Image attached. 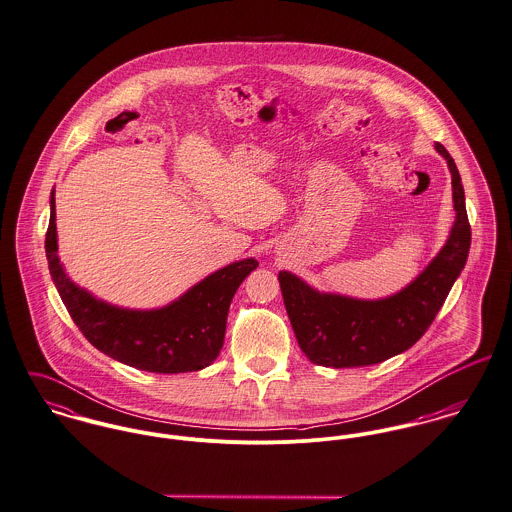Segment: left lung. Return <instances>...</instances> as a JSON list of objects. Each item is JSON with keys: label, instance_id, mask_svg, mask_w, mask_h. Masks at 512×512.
<instances>
[{"label": "left lung", "instance_id": "1", "mask_svg": "<svg viewBox=\"0 0 512 512\" xmlns=\"http://www.w3.org/2000/svg\"><path fill=\"white\" fill-rule=\"evenodd\" d=\"M436 151L452 172L455 222L440 253L412 283L387 298L363 300L320 292L288 271L279 273L288 320L312 363L334 369L381 363L412 347L434 322L471 245L461 176L446 147L436 143Z\"/></svg>", "mask_w": 512, "mask_h": 512}]
</instances>
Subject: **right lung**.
<instances>
[{"label": "right lung", "mask_w": 512, "mask_h": 512, "mask_svg": "<svg viewBox=\"0 0 512 512\" xmlns=\"http://www.w3.org/2000/svg\"><path fill=\"white\" fill-rule=\"evenodd\" d=\"M45 249L53 283L86 340L119 363L167 375L200 371L214 363L224 345L231 298L259 267L253 257L229 263L161 308L115 306L66 275L58 259L55 190Z\"/></svg>", "instance_id": "add662e5"}]
</instances>
